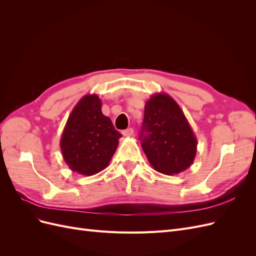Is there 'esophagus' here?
Here are the masks:
<instances>
[{
	"label": "esophagus",
	"instance_id": "obj_1",
	"mask_svg": "<svg viewBox=\"0 0 256 256\" xmlns=\"http://www.w3.org/2000/svg\"><path fill=\"white\" fill-rule=\"evenodd\" d=\"M122 136H131L134 134V129L132 128H128L126 130H122Z\"/></svg>",
	"mask_w": 256,
	"mask_h": 256
}]
</instances>
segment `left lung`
<instances>
[{
  "label": "left lung",
  "mask_w": 256,
  "mask_h": 256,
  "mask_svg": "<svg viewBox=\"0 0 256 256\" xmlns=\"http://www.w3.org/2000/svg\"><path fill=\"white\" fill-rule=\"evenodd\" d=\"M140 140L150 164L162 174H180L194 161V132L180 106L166 92H156L146 102Z\"/></svg>",
  "instance_id": "obj_1"
}]
</instances>
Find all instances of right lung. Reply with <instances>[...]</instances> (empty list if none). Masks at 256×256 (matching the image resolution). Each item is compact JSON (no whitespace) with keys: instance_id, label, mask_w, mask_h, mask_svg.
Segmentation results:
<instances>
[{"instance_id":"right-lung-1","label":"right lung","mask_w":256,"mask_h":256,"mask_svg":"<svg viewBox=\"0 0 256 256\" xmlns=\"http://www.w3.org/2000/svg\"><path fill=\"white\" fill-rule=\"evenodd\" d=\"M120 136L111 120L102 114V100L88 94L69 115L60 136V150L72 171L92 176L109 164Z\"/></svg>"}]
</instances>
